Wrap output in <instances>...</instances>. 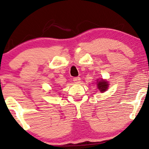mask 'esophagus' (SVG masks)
Returning <instances> with one entry per match:
<instances>
[{
	"mask_svg": "<svg viewBox=\"0 0 149 149\" xmlns=\"http://www.w3.org/2000/svg\"><path fill=\"white\" fill-rule=\"evenodd\" d=\"M73 81H74V83H79L80 81H81V78H80V77H74L73 78Z\"/></svg>",
	"mask_w": 149,
	"mask_h": 149,
	"instance_id": "34e87169",
	"label": "esophagus"
}]
</instances>
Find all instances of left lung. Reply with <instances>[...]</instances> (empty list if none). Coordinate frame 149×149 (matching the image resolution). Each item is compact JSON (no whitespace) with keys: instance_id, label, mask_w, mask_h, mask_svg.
<instances>
[{"instance_id":"1","label":"left lung","mask_w":149,"mask_h":149,"mask_svg":"<svg viewBox=\"0 0 149 149\" xmlns=\"http://www.w3.org/2000/svg\"><path fill=\"white\" fill-rule=\"evenodd\" d=\"M97 83H97V87H98L99 90H100L101 92H104L108 88V83H107V81H103V80L101 81L100 80V81H99Z\"/></svg>"}]
</instances>
